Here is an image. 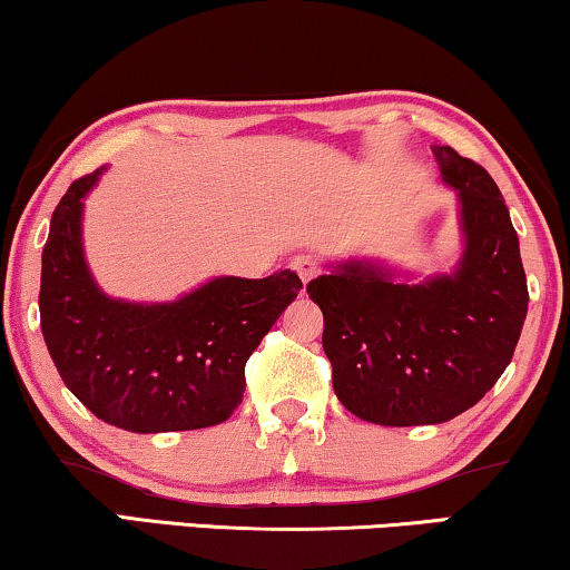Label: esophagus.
<instances>
[{
	"label": "esophagus",
	"instance_id": "obj_1",
	"mask_svg": "<svg viewBox=\"0 0 570 570\" xmlns=\"http://www.w3.org/2000/svg\"><path fill=\"white\" fill-rule=\"evenodd\" d=\"M291 267L298 272V277L303 279V283H312V279L320 275V262L312 254H298L293 256Z\"/></svg>",
	"mask_w": 570,
	"mask_h": 570
}]
</instances>
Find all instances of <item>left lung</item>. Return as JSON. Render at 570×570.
Masks as SVG:
<instances>
[{"instance_id":"1","label":"left lung","mask_w":570,"mask_h":570,"mask_svg":"<svg viewBox=\"0 0 570 570\" xmlns=\"http://www.w3.org/2000/svg\"><path fill=\"white\" fill-rule=\"evenodd\" d=\"M461 198L465 250L455 275L393 283L366 262L306 285L340 403L382 426L442 424L484 397L511 364L529 308L519 235L500 188L474 159L434 146Z\"/></svg>"}]
</instances>
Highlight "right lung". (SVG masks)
I'll use <instances>...</instances> for the list:
<instances>
[{
  "label": "right lung",
  "instance_id": "1",
  "mask_svg": "<svg viewBox=\"0 0 570 570\" xmlns=\"http://www.w3.org/2000/svg\"><path fill=\"white\" fill-rule=\"evenodd\" d=\"M78 177L51 214L41 254V332L68 390L128 432H186L233 416L246 361L303 287L291 269L264 279L217 277L175 303L112 301L88 275Z\"/></svg>",
  "mask_w": 570,
  "mask_h": 570
}]
</instances>
